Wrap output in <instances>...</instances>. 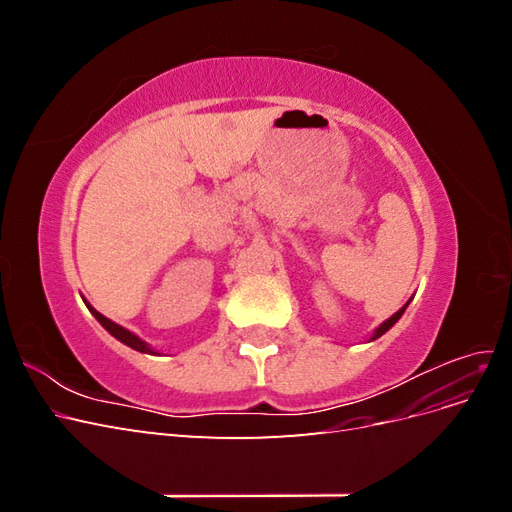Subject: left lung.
Returning a JSON list of instances; mask_svg holds the SVG:
<instances>
[{
    "label": "left lung",
    "instance_id": "obj_1",
    "mask_svg": "<svg viewBox=\"0 0 512 512\" xmlns=\"http://www.w3.org/2000/svg\"><path fill=\"white\" fill-rule=\"evenodd\" d=\"M406 307H408V303H406V305H404V307H401V309H399V312H397V314H393V316H391V318H389V320H386V322H382V324H380V327H378V329H376V333H374V337H371V339H378V337H380V335H384V333H386V331H389V329H391V327H393V324H395V322H397V320H399V318H401V314H404V312H406Z\"/></svg>",
    "mask_w": 512,
    "mask_h": 512
}]
</instances>
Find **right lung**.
<instances>
[{
	"mask_svg": "<svg viewBox=\"0 0 512 512\" xmlns=\"http://www.w3.org/2000/svg\"><path fill=\"white\" fill-rule=\"evenodd\" d=\"M89 307V312L96 316V320L102 324V327L111 333L113 337H117L121 344H126V346H130V348H134V350H138V352H147V354H153V350L143 342L141 337H136L134 333H130L128 329H123V327H119V324H115L113 320H108V318H104L100 312H96L94 307L91 305H87Z\"/></svg>",
	"mask_w": 512,
	"mask_h": 512,
	"instance_id": "obj_1",
	"label": "right lung"
}]
</instances>
